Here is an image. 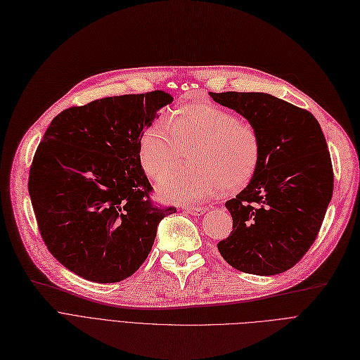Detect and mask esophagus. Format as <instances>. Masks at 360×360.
<instances>
[{"mask_svg": "<svg viewBox=\"0 0 360 360\" xmlns=\"http://www.w3.org/2000/svg\"><path fill=\"white\" fill-rule=\"evenodd\" d=\"M184 210H185L186 213H190V214L200 216V214L205 213L207 209H206V207H201V206H185Z\"/></svg>", "mask_w": 360, "mask_h": 360, "instance_id": "1", "label": "esophagus"}]
</instances>
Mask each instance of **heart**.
Returning <instances> with one entry per match:
<instances>
[{
    "label": "heart",
    "mask_w": 360,
    "mask_h": 360,
    "mask_svg": "<svg viewBox=\"0 0 360 360\" xmlns=\"http://www.w3.org/2000/svg\"><path fill=\"white\" fill-rule=\"evenodd\" d=\"M192 147L188 167L167 177L165 172ZM146 174L159 181L162 198L175 202L201 201L222 190L238 191L252 181L260 160V139L248 123L212 101L179 105L154 119L138 139Z\"/></svg>",
    "instance_id": "1"
}]
</instances>
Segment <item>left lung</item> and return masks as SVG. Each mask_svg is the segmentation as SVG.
Instances as JSON below:
<instances>
[{
    "label": "left lung",
    "mask_w": 360,
    "mask_h": 360,
    "mask_svg": "<svg viewBox=\"0 0 360 360\" xmlns=\"http://www.w3.org/2000/svg\"><path fill=\"white\" fill-rule=\"evenodd\" d=\"M244 116L260 139V160L245 188L225 202L232 231L219 253L245 274L292 268L315 243L334 190L331 155L318 120L264 92H210Z\"/></svg>",
    "instance_id": "obj_1"
}]
</instances>
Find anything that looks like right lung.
Returning <instances> with one entry per match:
<instances>
[{
	"label": "right lung",
	"mask_w": 360,
	"mask_h": 360,
	"mask_svg": "<svg viewBox=\"0 0 360 360\" xmlns=\"http://www.w3.org/2000/svg\"><path fill=\"white\" fill-rule=\"evenodd\" d=\"M174 101L165 91L107 97L57 115L29 170V195L50 253L73 274L110 284L147 259L159 207L138 154V139Z\"/></svg>",
	"instance_id": "right-lung-1"
}]
</instances>
